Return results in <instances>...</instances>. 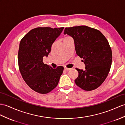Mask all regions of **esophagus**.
I'll return each instance as SVG.
<instances>
[{
    "label": "esophagus",
    "mask_w": 125,
    "mask_h": 125,
    "mask_svg": "<svg viewBox=\"0 0 125 125\" xmlns=\"http://www.w3.org/2000/svg\"><path fill=\"white\" fill-rule=\"evenodd\" d=\"M64 69L65 70V71H70V70L71 69V68H66H66H64Z\"/></svg>",
    "instance_id": "obj_1"
}]
</instances>
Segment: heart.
<instances>
[{
	"label": "heart",
	"mask_w": 125,
	"mask_h": 125,
	"mask_svg": "<svg viewBox=\"0 0 125 125\" xmlns=\"http://www.w3.org/2000/svg\"><path fill=\"white\" fill-rule=\"evenodd\" d=\"M71 38L70 37V36H65V37L63 38V40L64 41V40H68V39H71Z\"/></svg>",
	"instance_id": "obj_1"
}]
</instances>
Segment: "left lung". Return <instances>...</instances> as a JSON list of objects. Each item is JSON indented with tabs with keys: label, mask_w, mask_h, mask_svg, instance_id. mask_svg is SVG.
Segmentation results:
<instances>
[{
	"label": "left lung",
	"mask_w": 125,
	"mask_h": 125,
	"mask_svg": "<svg viewBox=\"0 0 125 125\" xmlns=\"http://www.w3.org/2000/svg\"><path fill=\"white\" fill-rule=\"evenodd\" d=\"M63 33L74 39L76 52L85 65V70L76 68V84L85 91L97 89L105 81L111 66L112 51L107 39L99 30L84 25L66 27Z\"/></svg>",
	"instance_id": "1"
}]
</instances>
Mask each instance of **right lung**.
Returning <instances> with one entry per match:
<instances>
[{
	"instance_id": "add662e5",
	"label": "right lung",
	"mask_w": 125,
	"mask_h": 125,
	"mask_svg": "<svg viewBox=\"0 0 125 125\" xmlns=\"http://www.w3.org/2000/svg\"><path fill=\"white\" fill-rule=\"evenodd\" d=\"M63 27H37L29 32L21 40L18 53L19 67L23 80L31 89L47 94L57 86L63 67L52 68L44 64L43 57H48L56 39Z\"/></svg>"
}]
</instances>
